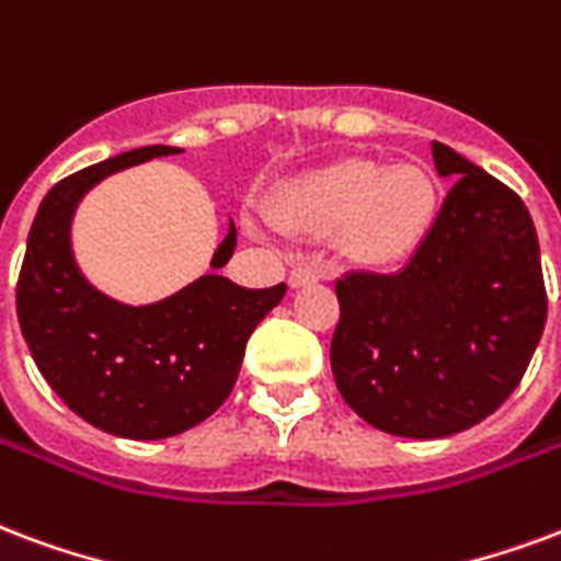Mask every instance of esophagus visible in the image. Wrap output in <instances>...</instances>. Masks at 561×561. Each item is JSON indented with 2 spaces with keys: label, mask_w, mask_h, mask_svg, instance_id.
<instances>
[{
  "label": "esophagus",
  "mask_w": 561,
  "mask_h": 561,
  "mask_svg": "<svg viewBox=\"0 0 561 561\" xmlns=\"http://www.w3.org/2000/svg\"><path fill=\"white\" fill-rule=\"evenodd\" d=\"M288 279H291L294 288H302V285H312V282L330 279V267H323V264H297Z\"/></svg>",
  "instance_id": "obj_1"
}]
</instances>
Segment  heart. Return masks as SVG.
Returning a JSON list of instances; mask_svg holds the SVG:
<instances>
[{
    "label": "heart",
    "mask_w": 561,
    "mask_h": 561,
    "mask_svg": "<svg viewBox=\"0 0 561 561\" xmlns=\"http://www.w3.org/2000/svg\"><path fill=\"white\" fill-rule=\"evenodd\" d=\"M437 186L419 165L339 160L285 186L273 219L288 234H339L347 255L365 264H398L428 238Z\"/></svg>",
    "instance_id": "b5f03b06"
}]
</instances>
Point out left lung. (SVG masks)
I'll return each instance as SVG.
<instances>
[{
  "instance_id": "obj_1",
  "label": "left lung",
  "mask_w": 561,
  "mask_h": 561,
  "mask_svg": "<svg viewBox=\"0 0 561 561\" xmlns=\"http://www.w3.org/2000/svg\"><path fill=\"white\" fill-rule=\"evenodd\" d=\"M451 178L428 238L398 273L335 282V386L377 431L434 439L467 431L512 396L545 333L547 291L520 196L431 145Z\"/></svg>"
}]
</instances>
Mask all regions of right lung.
I'll list each match as a JSON object with an SVG mask.
<instances>
[{"instance_id": "right-lung-1", "label": "right lung", "mask_w": 561, "mask_h": 561, "mask_svg": "<svg viewBox=\"0 0 561 561\" xmlns=\"http://www.w3.org/2000/svg\"><path fill=\"white\" fill-rule=\"evenodd\" d=\"M178 151L145 145L59 181L37 207L16 279L37 371L77 416L115 437L163 439L205 422L231 396L252 330L285 297V285L252 291L210 273L160 302L124 306L85 282L70 252L80 198L112 172ZM234 247L231 226L210 264H228Z\"/></svg>"}]
</instances>
